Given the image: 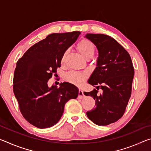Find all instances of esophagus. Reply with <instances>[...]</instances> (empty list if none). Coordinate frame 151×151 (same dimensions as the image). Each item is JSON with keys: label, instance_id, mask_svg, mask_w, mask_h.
I'll return each instance as SVG.
<instances>
[{"label": "esophagus", "instance_id": "obj_1", "mask_svg": "<svg viewBox=\"0 0 151 151\" xmlns=\"http://www.w3.org/2000/svg\"><path fill=\"white\" fill-rule=\"evenodd\" d=\"M84 96H85V95H84V94H83V91H82L81 89H79V91H78V99H83Z\"/></svg>", "mask_w": 151, "mask_h": 151}]
</instances>
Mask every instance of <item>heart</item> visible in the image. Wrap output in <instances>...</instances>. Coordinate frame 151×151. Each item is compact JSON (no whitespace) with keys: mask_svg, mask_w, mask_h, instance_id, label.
Masks as SVG:
<instances>
[{"mask_svg":"<svg viewBox=\"0 0 151 151\" xmlns=\"http://www.w3.org/2000/svg\"><path fill=\"white\" fill-rule=\"evenodd\" d=\"M77 48L81 54L85 58L88 55L93 56L94 51H95V46H94V43L91 41L90 40L86 39H82L78 42ZM66 52H67V51H65L63 55L62 58H61V62L62 63H63L64 60H65ZM85 77V73L76 72V71H71V72L66 74L65 76L66 81L70 82V83L76 84V85H81Z\"/></svg>","mask_w":151,"mask_h":151,"instance_id":"heart-1","label":"heart"}]
</instances>
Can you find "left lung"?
<instances>
[{
  "instance_id": "1",
  "label": "left lung",
  "mask_w": 151,
  "mask_h": 151,
  "mask_svg": "<svg viewBox=\"0 0 151 151\" xmlns=\"http://www.w3.org/2000/svg\"><path fill=\"white\" fill-rule=\"evenodd\" d=\"M99 50L96 67L88 83L96 86L84 92L95 100V108L86 112L88 118L97 125H108L123 115L131 96L134 67L129 52L116 40L103 34H87ZM103 90L99 94L98 90Z\"/></svg>"
}]
</instances>
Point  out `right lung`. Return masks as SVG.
Returning <instances> with one entry per match:
<instances>
[{
	"mask_svg": "<svg viewBox=\"0 0 151 151\" xmlns=\"http://www.w3.org/2000/svg\"><path fill=\"white\" fill-rule=\"evenodd\" d=\"M81 32L53 33L30 47L17 63L13 91L24 118L40 129L52 127L62 116L66 102L76 99L78 90L67 82L48 86L57 75L61 58Z\"/></svg>",
	"mask_w": 151,
	"mask_h": 151,
	"instance_id": "right-lung-1",
	"label": "right lung"
}]
</instances>
